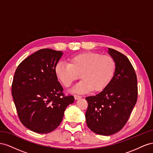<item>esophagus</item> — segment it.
I'll return each mask as SVG.
<instances>
[{"label": "esophagus", "mask_w": 153, "mask_h": 153, "mask_svg": "<svg viewBox=\"0 0 153 153\" xmlns=\"http://www.w3.org/2000/svg\"><path fill=\"white\" fill-rule=\"evenodd\" d=\"M81 96L78 95H74V99H75L76 100L81 99Z\"/></svg>", "instance_id": "34e87169"}]
</instances>
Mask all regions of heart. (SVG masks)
Masks as SVG:
<instances>
[{
    "label": "heart",
    "mask_w": 153,
    "mask_h": 153,
    "mask_svg": "<svg viewBox=\"0 0 153 153\" xmlns=\"http://www.w3.org/2000/svg\"><path fill=\"white\" fill-rule=\"evenodd\" d=\"M115 70L116 63L112 56L87 52L72 56L69 63L59 62L54 71L58 79L65 87L71 86L80 74L82 79L73 91L83 94L92 89L101 91L105 88L111 81Z\"/></svg>",
    "instance_id": "b5f03b06"
}]
</instances>
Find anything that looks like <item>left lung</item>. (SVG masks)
<instances>
[{
  "mask_svg": "<svg viewBox=\"0 0 153 153\" xmlns=\"http://www.w3.org/2000/svg\"><path fill=\"white\" fill-rule=\"evenodd\" d=\"M115 59L116 70L111 81L101 92L86 97V124L96 134L109 136L119 131L128 120L137 103V78L125 55L108 49Z\"/></svg>",
  "mask_w": 153,
  "mask_h": 153,
  "instance_id": "1",
  "label": "left lung"
}]
</instances>
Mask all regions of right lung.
Masks as SVG:
<instances>
[{
  "label": "right lung",
  "mask_w": 153,
  "mask_h": 153,
  "mask_svg": "<svg viewBox=\"0 0 153 153\" xmlns=\"http://www.w3.org/2000/svg\"><path fill=\"white\" fill-rule=\"evenodd\" d=\"M63 52L40 49L22 62L16 69L11 94L22 124L37 133H49L62 123L65 109L74 102L65 95L55 74Z\"/></svg>",
  "instance_id": "obj_1"
}]
</instances>
